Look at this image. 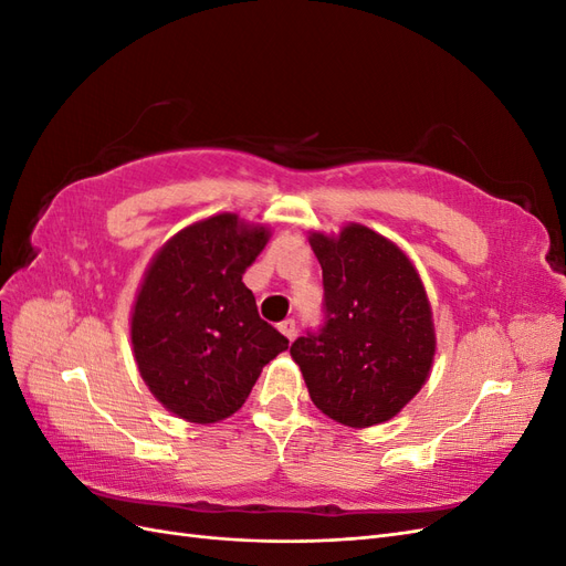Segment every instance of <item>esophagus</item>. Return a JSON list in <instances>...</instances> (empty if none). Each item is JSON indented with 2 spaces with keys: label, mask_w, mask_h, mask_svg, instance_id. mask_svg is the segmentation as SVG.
Returning a JSON list of instances; mask_svg holds the SVG:
<instances>
[{
  "label": "esophagus",
  "mask_w": 566,
  "mask_h": 566,
  "mask_svg": "<svg viewBox=\"0 0 566 566\" xmlns=\"http://www.w3.org/2000/svg\"><path fill=\"white\" fill-rule=\"evenodd\" d=\"M279 331L287 337V339H293L295 335H297V328H295V321L293 318H285L281 325H279Z\"/></svg>",
  "instance_id": "esophagus-1"
}]
</instances>
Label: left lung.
<instances>
[{"instance_id": "left-lung-1", "label": "left lung", "mask_w": 566, "mask_h": 566, "mask_svg": "<svg viewBox=\"0 0 566 566\" xmlns=\"http://www.w3.org/2000/svg\"><path fill=\"white\" fill-rule=\"evenodd\" d=\"M323 269L325 325L295 339L314 406L354 430L391 420L430 378L437 354L432 304L408 254L349 221L310 233Z\"/></svg>"}]
</instances>
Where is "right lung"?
Instances as JSON below:
<instances>
[{
  "mask_svg": "<svg viewBox=\"0 0 566 566\" xmlns=\"http://www.w3.org/2000/svg\"><path fill=\"white\" fill-rule=\"evenodd\" d=\"M271 229L219 212L153 254L132 304V354L169 413L210 424L233 416L287 339L256 314L243 273Z\"/></svg>",
  "mask_w": 566,
  "mask_h": 566,
  "instance_id": "right-lung-1",
  "label": "right lung"
}]
</instances>
